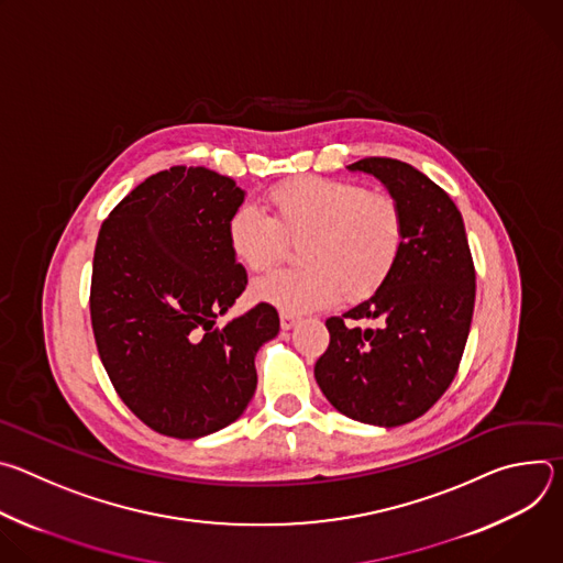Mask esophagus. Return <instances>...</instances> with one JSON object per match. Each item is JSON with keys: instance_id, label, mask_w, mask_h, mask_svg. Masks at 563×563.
I'll list each match as a JSON object with an SVG mask.
<instances>
[{"instance_id": "esophagus-1", "label": "esophagus", "mask_w": 563, "mask_h": 563, "mask_svg": "<svg viewBox=\"0 0 563 563\" xmlns=\"http://www.w3.org/2000/svg\"><path fill=\"white\" fill-rule=\"evenodd\" d=\"M298 316L296 313H287V311H280V328L283 330H294L298 325Z\"/></svg>"}]
</instances>
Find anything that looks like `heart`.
I'll return each instance as SVG.
<instances>
[{
	"label": "heart",
	"mask_w": 563,
	"mask_h": 563,
	"mask_svg": "<svg viewBox=\"0 0 563 563\" xmlns=\"http://www.w3.org/2000/svg\"><path fill=\"white\" fill-rule=\"evenodd\" d=\"M272 216L256 205L238 207L227 222L233 256L252 272L278 263L289 240H302L291 269L254 283V298L287 313L323 309L372 296L394 272L406 245L400 205L347 180L302 176L269 191Z\"/></svg>",
	"instance_id": "b5f03b06"
}]
</instances>
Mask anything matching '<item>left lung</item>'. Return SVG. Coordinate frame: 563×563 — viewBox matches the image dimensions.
<instances>
[{"label": "left lung", "mask_w": 563, "mask_h": 563, "mask_svg": "<svg viewBox=\"0 0 563 563\" xmlns=\"http://www.w3.org/2000/svg\"><path fill=\"white\" fill-rule=\"evenodd\" d=\"M378 178L404 209L406 245L389 278L328 318L330 347L313 376L345 417L396 428L426 415L450 387L470 334L476 274L461 211L426 174L391 157L347 167ZM354 319H376L361 331Z\"/></svg>", "instance_id": "obj_1"}]
</instances>
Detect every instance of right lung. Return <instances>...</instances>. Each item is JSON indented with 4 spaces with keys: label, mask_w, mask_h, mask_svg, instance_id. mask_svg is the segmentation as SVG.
I'll use <instances>...</instances> for the list:
<instances>
[{
    "label": "right lung",
    "mask_w": 563,
    "mask_h": 563,
    "mask_svg": "<svg viewBox=\"0 0 563 563\" xmlns=\"http://www.w3.org/2000/svg\"><path fill=\"white\" fill-rule=\"evenodd\" d=\"M245 191L205 167H172L137 185L102 222L91 323L124 406L151 430L200 439L233 423L256 391L254 358L278 311L258 302L218 328L247 287L227 222Z\"/></svg>",
    "instance_id": "obj_1"
}]
</instances>
